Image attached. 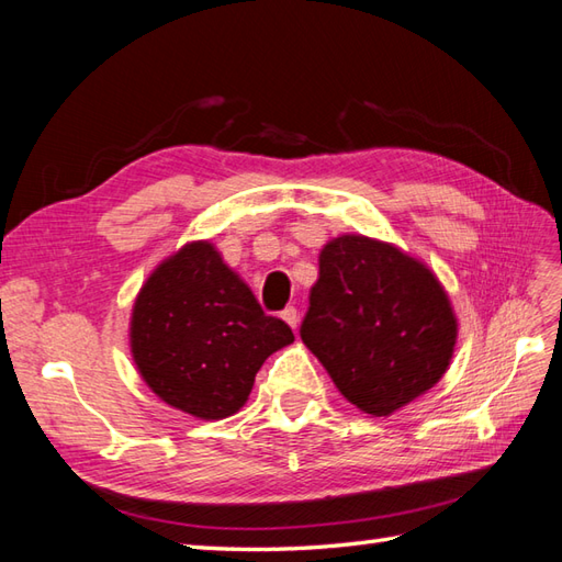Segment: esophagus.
Masks as SVG:
<instances>
[{
  "label": "esophagus",
  "mask_w": 562,
  "mask_h": 562,
  "mask_svg": "<svg viewBox=\"0 0 562 562\" xmlns=\"http://www.w3.org/2000/svg\"><path fill=\"white\" fill-rule=\"evenodd\" d=\"M281 319L289 324V327L295 331L297 329V310L295 307H285L281 313Z\"/></svg>",
  "instance_id": "esophagus-1"
}]
</instances>
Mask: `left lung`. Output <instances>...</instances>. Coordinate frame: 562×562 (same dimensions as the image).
<instances>
[{"mask_svg": "<svg viewBox=\"0 0 562 562\" xmlns=\"http://www.w3.org/2000/svg\"><path fill=\"white\" fill-rule=\"evenodd\" d=\"M457 336L450 295L423 259L360 233L319 249L301 339L358 411L386 418L432 390Z\"/></svg>", "mask_w": 562, "mask_h": 562, "instance_id": "1", "label": "left lung"}]
</instances>
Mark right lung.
Segmentation results:
<instances>
[{
    "label": "right lung",
    "instance_id": "add662e5",
    "mask_svg": "<svg viewBox=\"0 0 562 562\" xmlns=\"http://www.w3.org/2000/svg\"><path fill=\"white\" fill-rule=\"evenodd\" d=\"M289 344V324L261 313L211 240L158 261L132 305L136 372L160 402L199 420L238 414L261 363Z\"/></svg>",
    "mask_w": 562,
    "mask_h": 562
}]
</instances>
